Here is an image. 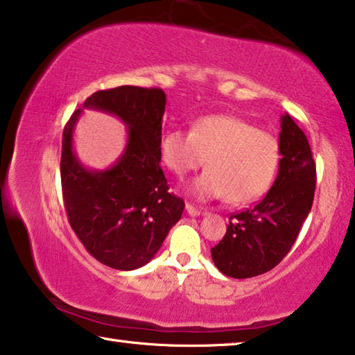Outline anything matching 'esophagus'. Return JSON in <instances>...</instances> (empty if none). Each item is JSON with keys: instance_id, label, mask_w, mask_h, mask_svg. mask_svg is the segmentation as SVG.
I'll use <instances>...</instances> for the list:
<instances>
[{"instance_id": "obj_1", "label": "esophagus", "mask_w": 355, "mask_h": 355, "mask_svg": "<svg viewBox=\"0 0 355 355\" xmlns=\"http://www.w3.org/2000/svg\"><path fill=\"white\" fill-rule=\"evenodd\" d=\"M186 211H188L189 216H200L203 213L200 208H196L194 205H191V203H186Z\"/></svg>"}]
</instances>
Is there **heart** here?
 I'll return each instance as SVG.
<instances>
[{
    "instance_id": "1",
    "label": "heart",
    "mask_w": 355,
    "mask_h": 355,
    "mask_svg": "<svg viewBox=\"0 0 355 355\" xmlns=\"http://www.w3.org/2000/svg\"><path fill=\"white\" fill-rule=\"evenodd\" d=\"M159 158L180 178L205 161L208 169L188 188L197 199L225 196L230 203H248L269 189L280 150L272 136L243 119L208 116L197 120L191 133L180 128L166 131L159 141Z\"/></svg>"
}]
</instances>
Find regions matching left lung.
Here are the masks:
<instances>
[{"label": "left lung", "instance_id": "obj_1", "mask_svg": "<svg viewBox=\"0 0 355 355\" xmlns=\"http://www.w3.org/2000/svg\"><path fill=\"white\" fill-rule=\"evenodd\" d=\"M279 150L272 188L255 207L232 214L225 236L211 249L216 268L228 277H255L277 266L313 205L316 164L307 136L288 114L280 119Z\"/></svg>", "mask_w": 355, "mask_h": 355}]
</instances>
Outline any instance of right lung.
I'll list each match as a JSON object with an SVG mask.
<instances>
[{
	"label": "right lung",
	"mask_w": 355,
	"mask_h": 355,
	"mask_svg": "<svg viewBox=\"0 0 355 355\" xmlns=\"http://www.w3.org/2000/svg\"><path fill=\"white\" fill-rule=\"evenodd\" d=\"M84 107L119 117L128 127L123 153L106 171L84 167L73 152L76 110L62 133L64 207L89 254L119 271L147 264L183 214L184 202L169 192L159 158L166 94L158 87L120 86L92 94Z\"/></svg>",
	"instance_id": "obj_1"
}]
</instances>
